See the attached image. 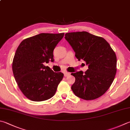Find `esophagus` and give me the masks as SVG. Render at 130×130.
Returning a JSON list of instances; mask_svg holds the SVG:
<instances>
[{
  "mask_svg": "<svg viewBox=\"0 0 130 130\" xmlns=\"http://www.w3.org/2000/svg\"><path fill=\"white\" fill-rule=\"evenodd\" d=\"M70 75V73H69V72H64V76H69Z\"/></svg>",
  "mask_w": 130,
  "mask_h": 130,
  "instance_id": "1",
  "label": "esophagus"
}]
</instances>
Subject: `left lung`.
I'll return each mask as SVG.
<instances>
[{
  "label": "left lung",
  "mask_w": 130,
  "mask_h": 130,
  "mask_svg": "<svg viewBox=\"0 0 130 130\" xmlns=\"http://www.w3.org/2000/svg\"><path fill=\"white\" fill-rule=\"evenodd\" d=\"M65 39L75 52L79 60L88 66L85 73H72L75 82L72 91L77 97L85 100L100 97L110 87L117 72V57L110 45L102 37L87 31L67 33Z\"/></svg>",
  "instance_id": "1"
}]
</instances>
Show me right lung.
<instances>
[{"label": "right lung", "mask_w": 130, "mask_h": 130, "mask_svg": "<svg viewBox=\"0 0 130 130\" xmlns=\"http://www.w3.org/2000/svg\"><path fill=\"white\" fill-rule=\"evenodd\" d=\"M64 33H40L23 40L12 62L16 82L23 93L33 101H43L55 94L63 77L45 63L54 62L53 51Z\"/></svg>", "instance_id": "obj_1"}]
</instances>
